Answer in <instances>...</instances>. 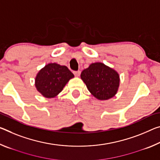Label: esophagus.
<instances>
[{
    "label": "esophagus",
    "instance_id": "34e87169",
    "mask_svg": "<svg viewBox=\"0 0 160 160\" xmlns=\"http://www.w3.org/2000/svg\"><path fill=\"white\" fill-rule=\"evenodd\" d=\"M73 73H74V75L76 76V77H79L80 75V71H75V72H74Z\"/></svg>",
    "mask_w": 160,
    "mask_h": 160
}]
</instances>
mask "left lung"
<instances>
[{
    "label": "left lung",
    "mask_w": 160,
    "mask_h": 160,
    "mask_svg": "<svg viewBox=\"0 0 160 160\" xmlns=\"http://www.w3.org/2000/svg\"><path fill=\"white\" fill-rule=\"evenodd\" d=\"M80 78L90 92L99 100L113 98L120 86L119 73L102 62L91 63L81 72Z\"/></svg>",
    "instance_id": "1"
}]
</instances>
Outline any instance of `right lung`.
Returning <instances> with one entry per match:
<instances>
[{"label":"right lung","instance_id":"right-lung-1","mask_svg":"<svg viewBox=\"0 0 160 160\" xmlns=\"http://www.w3.org/2000/svg\"><path fill=\"white\" fill-rule=\"evenodd\" d=\"M74 78V75L65 65L48 63L39 70L35 78L36 90L46 98H53Z\"/></svg>","mask_w":160,"mask_h":160}]
</instances>
